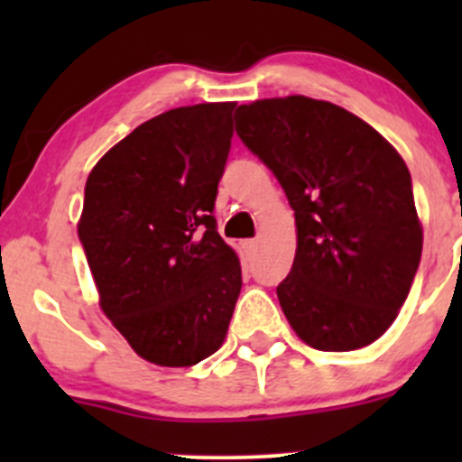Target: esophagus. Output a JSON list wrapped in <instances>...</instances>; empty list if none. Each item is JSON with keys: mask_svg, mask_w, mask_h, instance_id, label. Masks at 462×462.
<instances>
[{"mask_svg": "<svg viewBox=\"0 0 462 462\" xmlns=\"http://www.w3.org/2000/svg\"><path fill=\"white\" fill-rule=\"evenodd\" d=\"M241 245H244V253H245V254H253L254 250H257V241H254V239L244 241V244H241Z\"/></svg>", "mask_w": 462, "mask_h": 462, "instance_id": "esophagus-1", "label": "esophagus"}]
</instances>
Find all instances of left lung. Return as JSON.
I'll return each instance as SVG.
<instances>
[{"mask_svg": "<svg viewBox=\"0 0 462 462\" xmlns=\"http://www.w3.org/2000/svg\"><path fill=\"white\" fill-rule=\"evenodd\" d=\"M236 134L295 209L297 253L277 286L292 330L356 351L398 318L422 254L411 174L371 125L306 96L241 105Z\"/></svg>", "mask_w": 462, "mask_h": 462, "instance_id": "1", "label": "left lung"}]
</instances>
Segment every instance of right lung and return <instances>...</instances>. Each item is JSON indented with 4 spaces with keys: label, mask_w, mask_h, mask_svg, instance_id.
<instances>
[{
    "label": "right lung",
    "mask_w": 462,
    "mask_h": 462,
    "mask_svg": "<svg viewBox=\"0 0 462 462\" xmlns=\"http://www.w3.org/2000/svg\"><path fill=\"white\" fill-rule=\"evenodd\" d=\"M235 102L179 106L111 147L87 179L78 236L100 309L158 366L218 351L241 265L214 218Z\"/></svg>",
    "instance_id": "add662e5"
}]
</instances>
